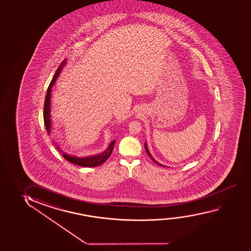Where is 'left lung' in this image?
I'll use <instances>...</instances> for the list:
<instances>
[{
    "mask_svg": "<svg viewBox=\"0 0 251 251\" xmlns=\"http://www.w3.org/2000/svg\"><path fill=\"white\" fill-rule=\"evenodd\" d=\"M144 146H145V150H146V152H147V154H149V156H151V159L153 160V161L155 162V163L158 164V165H160V166H162L163 167V165H161V164L158 163L157 161H155L154 160V158L152 157V155H151V153L149 152V150H148L147 145H146V144H144Z\"/></svg>",
    "mask_w": 251,
    "mask_h": 251,
    "instance_id": "obj_1",
    "label": "left lung"
}]
</instances>
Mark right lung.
<instances>
[{"instance_id": "add662e5", "label": "right lung", "mask_w": 251, "mask_h": 251, "mask_svg": "<svg viewBox=\"0 0 251 251\" xmlns=\"http://www.w3.org/2000/svg\"><path fill=\"white\" fill-rule=\"evenodd\" d=\"M64 63H65V60L61 63L60 67H58L56 73L54 74L53 79L51 80L50 84L49 85L48 88L47 95L45 97V101H44V124H45V127H46V130H47L48 133H50V93H51V88L53 87L55 80H56L57 77L60 74V70L62 69ZM114 143L115 140L111 142V144H109V146L107 149V151H104L103 153H101L100 154H97L95 156H90V157H84L79 158L75 157V156H71L68 154H66L65 153L62 154L64 158L69 161L71 163L75 164L77 166H80V167H98L101 164L104 163L105 161H107L108 158L110 157L112 152L114 151Z\"/></svg>"}]
</instances>
